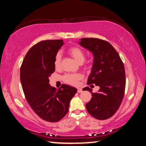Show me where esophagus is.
<instances>
[{
    "mask_svg": "<svg viewBox=\"0 0 146 146\" xmlns=\"http://www.w3.org/2000/svg\"><path fill=\"white\" fill-rule=\"evenodd\" d=\"M77 92L81 93L82 92V89H81V88H77Z\"/></svg>",
    "mask_w": 146,
    "mask_h": 146,
    "instance_id": "obj_1",
    "label": "esophagus"
}]
</instances>
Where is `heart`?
I'll list each match as a JSON object with an SVG mask.
<instances>
[{
  "instance_id": "b5f03b06",
  "label": "heart",
  "mask_w": 146,
  "mask_h": 146,
  "mask_svg": "<svg viewBox=\"0 0 146 146\" xmlns=\"http://www.w3.org/2000/svg\"><path fill=\"white\" fill-rule=\"evenodd\" d=\"M68 52L70 55L76 61L77 63L81 64L85 61V55L84 51L79 46H72L68 50ZM61 54L57 53L56 54L54 61V65L55 69H59L61 67ZM82 78V76L80 74H67L63 77V80L68 84L75 85L78 83L79 80Z\"/></svg>"
}]
</instances>
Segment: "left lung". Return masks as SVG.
<instances>
[{
	"label": "left lung",
	"instance_id": "8db88e82",
	"mask_svg": "<svg viewBox=\"0 0 146 146\" xmlns=\"http://www.w3.org/2000/svg\"><path fill=\"white\" fill-rule=\"evenodd\" d=\"M78 42L93 56L87 85L100 87L97 93H93L89 87L83 89L92 95L90 102L86 104L87 110L96 119H107L115 113L123 100L125 87L123 63L117 52L108 41L83 38Z\"/></svg>",
	"mask_w": 146,
	"mask_h": 146
}]
</instances>
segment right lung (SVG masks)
Here are the masks:
<instances>
[{"label":"right lung","mask_w":146,"mask_h":146,"mask_svg":"<svg viewBox=\"0 0 146 146\" xmlns=\"http://www.w3.org/2000/svg\"><path fill=\"white\" fill-rule=\"evenodd\" d=\"M63 44V40L38 42L27 52L21 67V82L27 102L38 117L48 122L65 117L77 91L67 85L56 89L49 84V77L55 69V55Z\"/></svg>","instance_id":"1"}]
</instances>
